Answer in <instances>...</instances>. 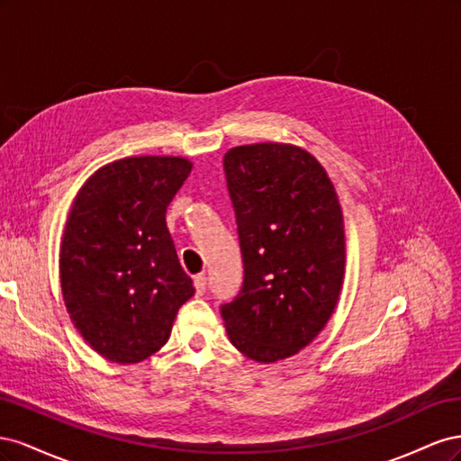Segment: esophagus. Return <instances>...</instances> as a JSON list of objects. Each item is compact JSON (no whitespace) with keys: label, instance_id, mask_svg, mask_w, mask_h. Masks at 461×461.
I'll return each instance as SVG.
<instances>
[{"label":"esophagus","instance_id":"1","mask_svg":"<svg viewBox=\"0 0 461 461\" xmlns=\"http://www.w3.org/2000/svg\"><path fill=\"white\" fill-rule=\"evenodd\" d=\"M194 286H196V292L202 296L203 292H205V288H207V276H205V273L194 276Z\"/></svg>","mask_w":461,"mask_h":461}]
</instances>
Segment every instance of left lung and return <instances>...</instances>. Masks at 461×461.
Wrapping results in <instances>:
<instances>
[{
    "instance_id": "obj_1",
    "label": "left lung",
    "mask_w": 461,
    "mask_h": 461,
    "mask_svg": "<svg viewBox=\"0 0 461 461\" xmlns=\"http://www.w3.org/2000/svg\"><path fill=\"white\" fill-rule=\"evenodd\" d=\"M244 283L221 305L230 342L261 364L298 354L323 330L344 278V221L321 163L298 146H239L222 159Z\"/></svg>"
}]
</instances>
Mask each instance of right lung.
I'll return each mask as SVG.
<instances>
[{
  "label": "right lung",
  "mask_w": 461,
  "mask_h": 461,
  "mask_svg": "<svg viewBox=\"0 0 461 461\" xmlns=\"http://www.w3.org/2000/svg\"><path fill=\"white\" fill-rule=\"evenodd\" d=\"M190 171L185 158L119 159L73 202L59 254L65 305L82 339L115 364L156 354L194 296L165 222Z\"/></svg>",
  "instance_id": "right-lung-1"
}]
</instances>
